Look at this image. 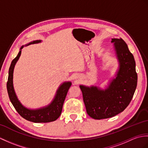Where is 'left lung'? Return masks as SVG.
I'll return each instance as SVG.
<instances>
[{
  "label": "left lung",
  "mask_w": 148,
  "mask_h": 148,
  "mask_svg": "<svg viewBox=\"0 0 148 148\" xmlns=\"http://www.w3.org/2000/svg\"><path fill=\"white\" fill-rule=\"evenodd\" d=\"M112 42L120 64L116 78L105 91L96 86H80L87 113L97 120L112 117L124 110L137 86L136 62L127 45L122 38H113Z\"/></svg>",
  "instance_id": "obj_1"
}]
</instances>
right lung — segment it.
Segmentation results:
<instances>
[{
    "label": "right lung",
    "instance_id": "1",
    "mask_svg": "<svg viewBox=\"0 0 148 148\" xmlns=\"http://www.w3.org/2000/svg\"><path fill=\"white\" fill-rule=\"evenodd\" d=\"M40 42V40L33 41V42L29 43L28 45L37 43ZM23 48V46L20 49V51L18 56L12 61L9 70V76L8 82H7V89H8L10 100H11L14 107L15 108L19 114L27 121L35 123H47L55 121L59 117L61 114L64 102L65 99H66L69 89L71 86V82H64L62 84L57 91V94L53 101L51 103L50 105L46 106V107L36 110H32L27 109L26 108L24 107L17 98L12 84L14 68L16 62L18 61L21 56V49Z\"/></svg>",
    "mask_w": 148,
    "mask_h": 148
}]
</instances>
